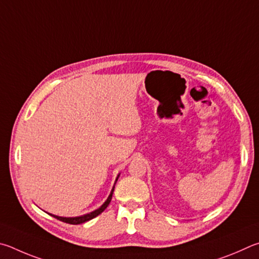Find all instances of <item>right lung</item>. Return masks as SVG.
<instances>
[{"instance_id":"right-lung-1","label":"right lung","mask_w":259,"mask_h":259,"mask_svg":"<svg viewBox=\"0 0 259 259\" xmlns=\"http://www.w3.org/2000/svg\"><path fill=\"white\" fill-rule=\"evenodd\" d=\"M119 175H120V174H118V175H117L116 181H115V184H116V182H117L118 178H119ZM115 184H113V187H112L111 191H110V194H109V197L107 198V200L104 201V202L102 203V205L98 208V209H95V210H93V211H91V212H89V214L80 215V216H76V217H62V216H57V215L50 214V212H49V214L51 215L52 217H54V219H57V220H59V221L65 222V223H68V224H74V225H77V224L85 223V222H88V221H90V220H92V219H94V217H97L98 215L101 214V212H102V211H103L104 209H106V208L108 207V205H109V203H110V201H111L113 190H115Z\"/></svg>"}]
</instances>
